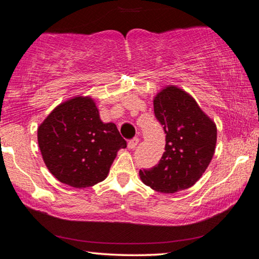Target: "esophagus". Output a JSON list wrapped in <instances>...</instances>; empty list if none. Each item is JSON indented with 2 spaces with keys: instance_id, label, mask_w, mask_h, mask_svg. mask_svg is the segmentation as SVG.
I'll list each match as a JSON object with an SVG mask.
<instances>
[{
  "instance_id": "34e87169",
  "label": "esophagus",
  "mask_w": 259,
  "mask_h": 259,
  "mask_svg": "<svg viewBox=\"0 0 259 259\" xmlns=\"http://www.w3.org/2000/svg\"><path fill=\"white\" fill-rule=\"evenodd\" d=\"M138 143H139V139L137 137L130 139L128 142V147L130 148V150H134V148L138 145Z\"/></svg>"
}]
</instances>
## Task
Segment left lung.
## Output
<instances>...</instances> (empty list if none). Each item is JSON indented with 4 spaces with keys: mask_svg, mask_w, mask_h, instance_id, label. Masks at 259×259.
Wrapping results in <instances>:
<instances>
[{
    "mask_svg": "<svg viewBox=\"0 0 259 259\" xmlns=\"http://www.w3.org/2000/svg\"><path fill=\"white\" fill-rule=\"evenodd\" d=\"M153 104L165 133V152L156 165L140 170V179L160 193L186 190L199 181L212 159L216 124L191 95L175 85L157 93Z\"/></svg>",
    "mask_w": 259,
    "mask_h": 259,
    "instance_id": "obj_1",
    "label": "left lung"
}]
</instances>
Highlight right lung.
<instances>
[{
  "instance_id": "obj_1",
  "label": "right lung",
  "mask_w": 259,
  "mask_h": 259,
  "mask_svg": "<svg viewBox=\"0 0 259 259\" xmlns=\"http://www.w3.org/2000/svg\"><path fill=\"white\" fill-rule=\"evenodd\" d=\"M43 161L59 182L94 186L107 177L117 151L126 147L114 123H104L91 97L77 96L58 105L37 129Z\"/></svg>"
}]
</instances>
